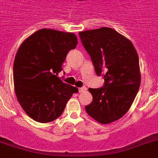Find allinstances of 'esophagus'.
Here are the masks:
<instances>
[{
    "mask_svg": "<svg viewBox=\"0 0 158 158\" xmlns=\"http://www.w3.org/2000/svg\"><path fill=\"white\" fill-rule=\"evenodd\" d=\"M85 90H86V87H85V86L81 87V88L78 89V91H79V93H82V92H85Z\"/></svg>",
    "mask_w": 158,
    "mask_h": 158,
    "instance_id": "esophagus-1",
    "label": "esophagus"
}]
</instances>
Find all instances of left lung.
Segmentation results:
<instances>
[{
	"label": "left lung",
	"instance_id": "obj_1",
	"mask_svg": "<svg viewBox=\"0 0 158 158\" xmlns=\"http://www.w3.org/2000/svg\"><path fill=\"white\" fill-rule=\"evenodd\" d=\"M98 76L104 79L101 88H89L93 101L87 114L102 124L118 120L131 106L140 85L139 58L135 48L123 35L102 27L79 32Z\"/></svg>",
	"mask_w": 158,
	"mask_h": 158
}]
</instances>
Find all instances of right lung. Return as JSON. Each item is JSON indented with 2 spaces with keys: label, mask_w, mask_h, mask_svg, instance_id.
I'll return each mask as SVG.
<instances>
[{
  "label": "right lung",
  "mask_w": 158,
  "mask_h": 158,
  "mask_svg": "<svg viewBox=\"0 0 158 158\" xmlns=\"http://www.w3.org/2000/svg\"><path fill=\"white\" fill-rule=\"evenodd\" d=\"M77 39L73 33L41 29L21 44L14 63V83L21 106L34 120L49 123L60 116L77 87L62 81L68 52Z\"/></svg>",
  "instance_id": "1"
}]
</instances>
